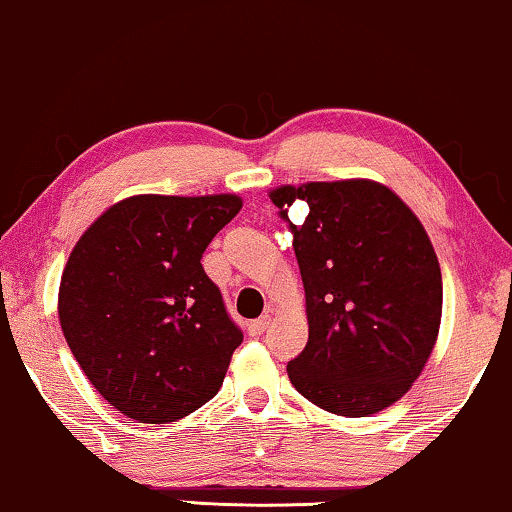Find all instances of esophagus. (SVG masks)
Here are the masks:
<instances>
[{
  "mask_svg": "<svg viewBox=\"0 0 512 512\" xmlns=\"http://www.w3.org/2000/svg\"><path fill=\"white\" fill-rule=\"evenodd\" d=\"M266 327H269V315H264V318H257L248 325V334L250 336H262Z\"/></svg>",
  "mask_w": 512,
  "mask_h": 512,
  "instance_id": "esophagus-1",
  "label": "esophagus"
}]
</instances>
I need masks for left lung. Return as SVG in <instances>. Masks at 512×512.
<instances>
[{"mask_svg": "<svg viewBox=\"0 0 512 512\" xmlns=\"http://www.w3.org/2000/svg\"><path fill=\"white\" fill-rule=\"evenodd\" d=\"M294 234L308 343L290 383L322 410L366 417L399 401L436 345L441 266L417 215L366 178L269 192ZM305 208L292 223L289 208Z\"/></svg>", "mask_w": 512, "mask_h": 512, "instance_id": "8db88e82", "label": "left lung"}]
</instances>
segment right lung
<instances>
[{"label":"right lung","instance_id":"add662e5","mask_svg":"<svg viewBox=\"0 0 512 512\" xmlns=\"http://www.w3.org/2000/svg\"><path fill=\"white\" fill-rule=\"evenodd\" d=\"M241 206L236 194H136L71 250L57 297L62 334L122 415L176 422L222 387L243 334L201 255Z\"/></svg>","mask_w":512,"mask_h":512}]
</instances>
